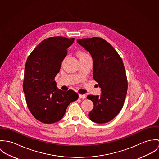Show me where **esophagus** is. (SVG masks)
Instances as JSON below:
<instances>
[{
	"label": "esophagus",
	"mask_w": 159,
	"mask_h": 159,
	"mask_svg": "<svg viewBox=\"0 0 159 159\" xmlns=\"http://www.w3.org/2000/svg\"><path fill=\"white\" fill-rule=\"evenodd\" d=\"M79 97L80 99H85L86 98V96L85 94H79Z\"/></svg>",
	"instance_id": "1"
}]
</instances>
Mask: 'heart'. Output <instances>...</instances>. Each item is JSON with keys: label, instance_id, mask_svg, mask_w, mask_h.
<instances>
[{"label": "heart", "instance_id": "heart-1", "mask_svg": "<svg viewBox=\"0 0 159 159\" xmlns=\"http://www.w3.org/2000/svg\"><path fill=\"white\" fill-rule=\"evenodd\" d=\"M78 56L80 58H82V57H87L88 56V55H87V53H84V52H80V53L78 54Z\"/></svg>", "mask_w": 159, "mask_h": 159}]
</instances>
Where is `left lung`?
Listing matches in <instances>:
<instances>
[{
  "mask_svg": "<svg viewBox=\"0 0 159 159\" xmlns=\"http://www.w3.org/2000/svg\"><path fill=\"white\" fill-rule=\"evenodd\" d=\"M91 54L93 60V79L101 89L99 96L88 95L94 107L89 119L96 123L112 120L121 111L127 91V80L123 60L107 41L93 37L77 40Z\"/></svg>",
  "mask_w": 159,
  "mask_h": 159,
  "instance_id": "obj_1",
  "label": "left lung"
}]
</instances>
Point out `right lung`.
Returning <instances> with one entry per match:
<instances>
[{
  "label": "right lung",
  "instance_id": "right-lung-1",
  "mask_svg": "<svg viewBox=\"0 0 159 159\" xmlns=\"http://www.w3.org/2000/svg\"><path fill=\"white\" fill-rule=\"evenodd\" d=\"M74 38L53 36L44 39L27 58L23 91L27 107L36 119L43 123L60 121L68 105L79 98L72 89L62 91L54 80Z\"/></svg>",
  "mask_w": 159,
  "mask_h": 159
}]
</instances>
